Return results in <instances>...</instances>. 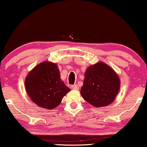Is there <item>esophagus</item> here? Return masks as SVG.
I'll return each instance as SVG.
<instances>
[{"label":"esophagus","mask_w":147,"mask_h":147,"mask_svg":"<svg viewBox=\"0 0 147 147\" xmlns=\"http://www.w3.org/2000/svg\"><path fill=\"white\" fill-rule=\"evenodd\" d=\"M72 89H73V90H79V86L77 84H74V85H72Z\"/></svg>","instance_id":"1"}]
</instances>
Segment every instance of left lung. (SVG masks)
Instances as JSON below:
<instances>
[{
	"instance_id": "obj_1",
	"label": "left lung",
	"mask_w": 147,
	"mask_h": 147,
	"mask_svg": "<svg viewBox=\"0 0 147 147\" xmlns=\"http://www.w3.org/2000/svg\"><path fill=\"white\" fill-rule=\"evenodd\" d=\"M119 88L120 81L113 69L98 62L87 68L80 92L91 105L102 107L113 102Z\"/></svg>"
}]
</instances>
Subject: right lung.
I'll list each match as a JSON object with an SVG mask.
<instances>
[{"label":"right lung","mask_w":147,"mask_h":147,"mask_svg":"<svg viewBox=\"0 0 147 147\" xmlns=\"http://www.w3.org/2000/svg\"><path fill=\"white\" fill-rule=\"evenodd\" d=\"M56 63L44 61L35 66L25 78V88L32 101L47 109L58 106L70 91L60 77Z\"/></svg>","instance_id":"right-lung-1"}]
</instances>
